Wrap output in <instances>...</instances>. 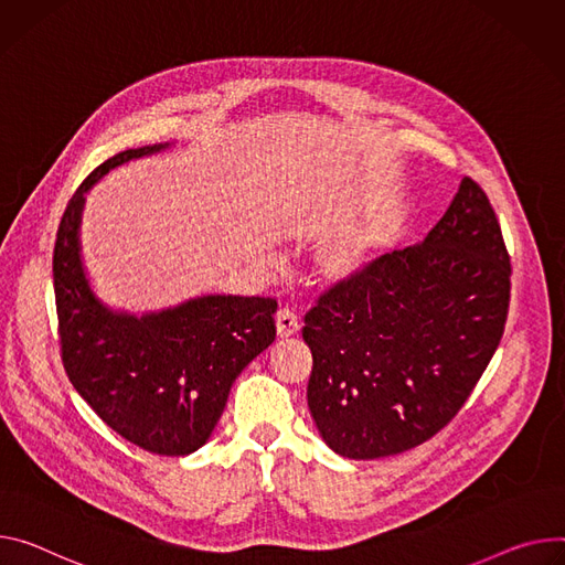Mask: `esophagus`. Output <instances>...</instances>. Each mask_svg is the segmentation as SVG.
Here are the masks:
<instances>
[{"label": "esophagus", "mask_w": 565, "mask_h": 565, "mask_svg": "<svg viewBox=\"0 0 565 565\" xmlns=\"http://www.w3.org/2000/svg\"><path fill=\"white\" fill-rule=\"evenodd\" d=\"M275 324H277V335L279 338H290V335H295L299 331V318L292 311H288V309L277 311Z\"/></svg>", "instance_id": "34e87169"}]
</instances>
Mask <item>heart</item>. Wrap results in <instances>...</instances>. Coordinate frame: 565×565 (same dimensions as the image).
<instances>
[{
	"instance_id": "b5f03b06",
	"label": "heart",
	"mask_w": 565,
	"mask_h": 565,
	"mask_svg": "<svg viewBox=\"0 0 565 565\" xmlns=\"http://www.w3.org/2000/svg\"><path fill=\"white\" fill-rule=\"evenodd\" d=\"M338 186H322L301 193L286 214V230L295 236H313L327 232V212ZM379 234L374 225L351 230L322 245L311 262V279L324 290L349 288L361 281L374 259Z\"/></svg>"
}]
</instances>
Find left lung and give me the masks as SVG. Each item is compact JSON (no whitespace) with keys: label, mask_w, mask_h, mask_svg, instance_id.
<instances>
[{"label":"left lung","mask_w":565,"mask_h":565,"mask_svg":"<svg viewBox=\"0 0 565 565\" xmlns=\"http://www.w3.org/2000/svg\"><path fill=\"white\" fill-rule=\"evenodd\" d=\"M509 275L491 202L465 178L419 245L320 297L301 335L313 353L306 396L324 444L340 457L379 459L439 433L500 344Z\"/></svg>","instance_id":"8db88e82"}]
</instances>
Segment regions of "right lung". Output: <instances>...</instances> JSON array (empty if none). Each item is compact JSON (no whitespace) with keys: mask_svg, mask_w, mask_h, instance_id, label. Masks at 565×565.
Returning a JSON list of instances; mask_svg holds the SVG:
<instances>
[{"mask_svg":"<svg viewBox=\"0 0 565 565\" xmlns=\"http://www.w3.org/2000/svg\"><path fill=\"white\" fill-rule=\"evenodd\" d=\"M171 146L117 152L76 189L56 236L54 292L63 363L76 392L130 444L180 457L207 444L234 381L275 342L277 301L198 295L132 313L96 295L81 245L85 195L117 167Z\"/></svg>","mask_w":565,"mask_h":565,"instance_id":"add662e5","label":"right lung"}]
</instances>
